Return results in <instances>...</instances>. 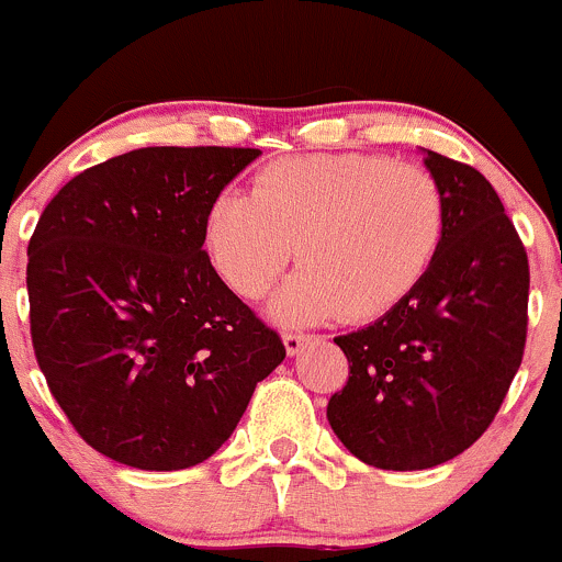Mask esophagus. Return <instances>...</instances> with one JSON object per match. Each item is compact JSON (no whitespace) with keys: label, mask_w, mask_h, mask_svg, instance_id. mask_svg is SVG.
Returning <instances> with one entry per match:
<instances>
[{"label":"esophagus","mask_w":562,"mask_h":562,"mask_svg":"<svg viewBox=\"0 0 562 562\" xmlns=\"http://www.w3.org/2000/svg\"><path fill=\"white\" fill-rule=\"evenodd\" d=\"M305 341H308V336H303V333H283V347L289 355H297Z\"/></svg>","instance_id":"1"}]
</instances>
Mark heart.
<instances>
[{"instance_id":"obj_1","label":"heart","mask_w":562,"mask_h":562,"mask_svg":"<svg viewBox=\"0 0 562 562\" xmlns=\"http://www.w3.org/2000/svg\"><path fill=\"white\" fill-rule=\"evenodd\" d=\"M442 237L446 199L435 177L374 153L273 160L248 196H215L202 224L210 265L246 300L265 297L297 259L270 305L292 325L387 314L426 279Z\"/></svg>"}]
</instances>
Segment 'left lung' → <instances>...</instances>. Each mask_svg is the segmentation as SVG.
Segmentation results:
<instances>
[{
  "label": "left lung",
  "instance_id": "1",
  "mask_svg": "<svg viewBox=\"0 0 562 562\" xmlns=\"http://www.w3.org/2000/svg\"><path fill=\"white\" fill-rule=\"evenodd\" d=\"M446 199V237L413 294L338 336L349 380L327 420L352 457L380 470H429L488 429L521 366L527 254L497 191L468 164L426 149Z\"/></svg>",
  "mask_w": 562,
  "mask_h": 562
}]
</instances>
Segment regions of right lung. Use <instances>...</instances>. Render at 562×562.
<instances>
[{
  "mask_svg": "<svg viewBox=\"0 0 562 562\" xmlns=\"http://www.w3.org/2000/svg\"><path fill=\"white\" fill-rule=\"evenodd\" d=\"M248 147H144L76 175L30 240L32 347L81 440L138 470H186L240 424L286 358L210 265V202Z\"/></svg>",
  "mask_w": 562,
  "mask_h": 562,
  "instance_id": "add662e5",
  "label": "right lung"
}]
</instances>
